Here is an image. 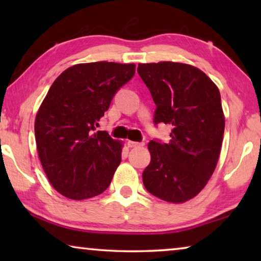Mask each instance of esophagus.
Returning a JSON list of instances; mask_svg holds the SVG:
<instances>
[{"label":"esophagus","mask_w":261,"mask_h":261,"mask_svg":"<svg viewBox=\"0 0 261 261\" xmlns=\"http://www.w3.org/2000/svg\"><path fill=\"white\" fill-rule=\"evenodd\" d=\"M143 143H137V141H132V140H129L127 141V146L129 147H139V146H143Z\"/></svg>","instance_id":"1"}]
</instances>
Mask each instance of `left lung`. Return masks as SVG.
<instances>
[{
    "label": "left lung",
    "instance_id": "left-lung-1",
    "mask_svg": "<svg viewBox=\"0 0 261 261\" xmlns=\"http://www.w3.org/2000/svg\"><path fill=\"white\" fill-rule=\"evenodd\" d=\"M138 73L156 105L154 123L173 126L169 143H148L144 185L162 200L182 204L206 187L218 165L224 132L220 91L200 69L179 62L139 63Z\"/></svg>",
    "mask_w": 261,
    "mask_h": 261
}]
</instances>
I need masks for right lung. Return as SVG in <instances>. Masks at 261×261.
<instances>
[{
    "mask_svg": "<svg viewBox=\"0 0 261 261\" xmlns=\"http://www.w3.org/2000/svg\"><path fill=\"white\" fill-rule=\"evenodd\" d=\"M135 71L134 63H81L53 83L35 116L34 132L43 170L62 196L88 199L109 187L123 143L95 127Z\"/></svg>",
    "mask_w": 261,
    "mask_h": 261,
    "instance_id": "right-lung-1",
    "label": "right lung"
}]
</instances>
